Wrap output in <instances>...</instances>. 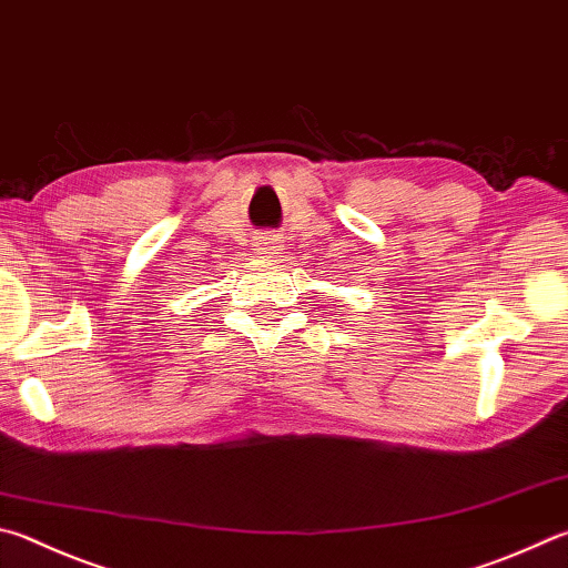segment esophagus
<instances>
[{
	"mask_svg": "<svg viewBox=\"0 0 568 568\" xmlns=\"http://www.w3.org/2000/svg\"><path fill=\"white\" fill-rule=\"evenodd\" d=\"M277 248H281V241H277V235H273V233H261V235H255L253 251H255L257 255L271 257V255H275V251H277Z\"/></svg>",
	"mask_w": 568,
	"mask_h": 568,
	"instance_id": "esophagus-1",
	"label": "esophagus"
}]
</instances>
